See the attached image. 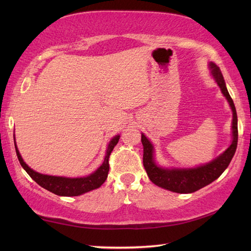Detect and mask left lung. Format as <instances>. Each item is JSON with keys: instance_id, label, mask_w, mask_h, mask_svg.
I'll list each match as a JSON object with an SVG mask.
<instances>
[{"instance_id": "8db88e82", "label": "left lung", "mask_w": 251, "mask_h": 251, "mask_svg": "<svg viewBox=\"0 0 251 251\" xmlns=\"http://www.w3.org/2000/svg\"><path fill=\"white\" fill-rule=\"evenodd\" d=\"M209 67L211 69V75L216 79L217 84L219 85L223 96L228 101L233 112V140L231 146L221 155L215 158L214 161L202 165V166H199L196 168L168 169L159 167L154 162V148L152 143L149 141L145 135H141V142L143 145V166H145L148 177L150 178L154 184L161 186L163 189L176 192V193H193V192L204 188V186L211 183L217 178H219L222 173L227 168L228 164L231 163L237 148L238 130L235 105H234L231 96L227 92L225 78L222 76L219 67H217L214 62H210Z\"/></svg>"}]
</instances>
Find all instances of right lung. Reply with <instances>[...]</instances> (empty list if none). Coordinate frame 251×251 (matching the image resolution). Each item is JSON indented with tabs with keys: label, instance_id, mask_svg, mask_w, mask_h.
I'll list each match as a JSON object with an SVG mask.
<instances>
[{
	"label": "right lung",
	"instance_id": "add662e5",
	"mask_svg": "<svg viewBox=\"0 0 251 251\" xmlns=\"http://www.w3.org/2000/svg\"><path fill=\"white\" fill-rule=\"evenodd\" d=\"M120 139V135L115 136L113 139H112L109 143L108 149H106L105 157L102 165L96 170L95 173L92 175L87 176V177L83 178H66V177H56V176H49V175H43L34 172L33 169H31L28 165H26L23 157H21L20 153L16 146L15 141V149H16V154H17V157L19 159V163L23 168L25 170L30 177L33 179L35 182L41 185L42 188L46 189L47 191L51 192L56 195L60 196H77L86 193L95 189H98L101 186L104 181L108 178L109 174V157L111 152L113 151L114 147L117 145Z\"/></svg>",
	"mask_w": 251,
	"mask_h": 251
}]
</instances>
